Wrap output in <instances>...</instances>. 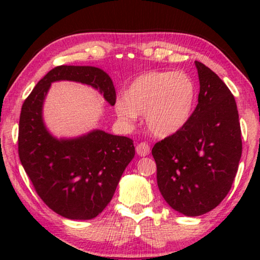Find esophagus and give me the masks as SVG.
Here are the masks:
<instances>
[{"instance_id": "34e87169", "label": "esophagus", "mask_w": 260, "mask_h": 260, "mask_svg": "<svg viewBox=\"0 0 260 260\" xmlns=\"http://www.w3.org/2000/svg\"><path fill=\"white\" fill-rule=\"evenodd\" d=\"M136 152L140 156H147L150 154V145L147 142H141V143L137 144Z\"/></svg>"}]
</instances>
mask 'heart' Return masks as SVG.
Instances as JSON below:
<instances>
[{
    "label": "heart",
    "instance_id": "obj_1",
    "mask_svg": "<svg viewBox=\"0 0 260 260\" xmlns=\"http://www.w3.org/2000/svg\"><path fill=\"white\" fill-rule=\"evenodd\" d=\"M195 101L197 85L187 73L150 71L131 81L124 98L116 102V112L127 123L144 113L149 131L167 137L187 123Z\"/></svg>",
    "mask_w": 260,
    "mask_h": 260
}]
</instances>
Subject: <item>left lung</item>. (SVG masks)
<instances>
[{"mask_svg":"<svg viewBox=\"0 0 260 260\" xmlns=\"http://www.w3.org/2000/svg\"><path fill=\"white\" fill-rule=\"evenodd\" d=\"M195 65L200 80L197 108L179 131L151 150L162 197L188 216L205 214L225 199L243 151L236 99L211 69L200 61Z\"/></svg>","mask_w":260,"mask_h":260,"instance_id":"1","label":"left lung"}]
</instances>
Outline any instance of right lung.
<instances>
[{"label":"right lung","instance_id":"add662e5","mask_svg":"<svg viewBox=\"0 0 260 260\" xmlns=\"http://www.w3.org/2000/svg\"><path fill=\"white\" fill-rule=\"evenodd\" d=\"M91 85L116 104L111 78L92 66H56L23 102L19 123V156L39 197L67 219L90 220L104 211L120 176L135 156L134 141L94 130L74 140H56L42 122V104L53 81Z\"/></svg>","mask_w":260,"mask_h":260}]
</instances>
